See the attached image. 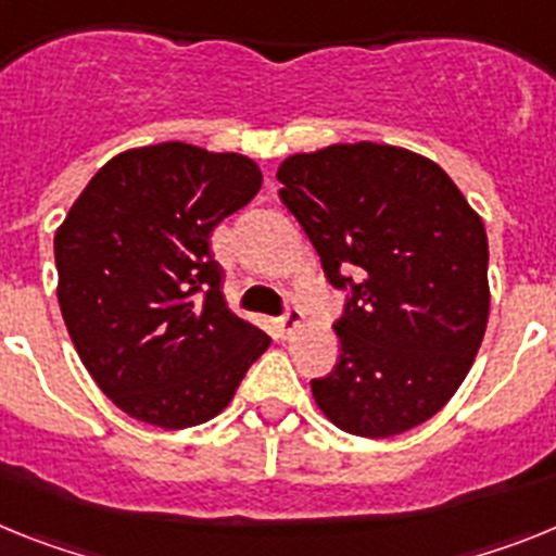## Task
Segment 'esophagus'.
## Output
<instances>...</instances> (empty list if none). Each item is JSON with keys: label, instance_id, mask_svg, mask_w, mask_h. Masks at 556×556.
I'll list each match as a JSON object with an SVG mask.
<instances>
[{"label": "esophagus", "instance_id": "esophagus-1", "mask_svg": "<svg viewBox=\"0 0 556 556\" xmlns=\"http://www.w3.org/2000/svg\"><path fill=\"white\" fill-rule=\"evenodd\" d=\"M302 321H305V313L299 311L296 305H288V311H285L282 316L277 318L279 332H282V336H291V332L296 330V327H302Z\"/></svg>", "mask_w": 556, "mask_h": 556}]
</instances>
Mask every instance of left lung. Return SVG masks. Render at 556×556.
I'll return each mask as SVG.
<instances>
[{"mask_svg":"<svg viewBox=\"0 0 556 556\" xmlns=\"http://www.w3.org/2000/svg\"><path fill=\"white\" fill-rule=\"evenodd\" d=\"M279 198L344 291L341 355L311 380L341 431L386 439L456 394L490 316L486 231L437 162L392 144H330L279 164Z\"/></svg>","mask_w":556,"mask_h":556,"instance_id":"left-lung-1","label":"left lung"}]
</instances>
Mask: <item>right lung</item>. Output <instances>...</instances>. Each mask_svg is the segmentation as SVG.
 <instances>
[{
	"mask_svg": "<svg viewBox=\"0 0 556 556\" xmlns=\"http://www.w3.org/2000/svg\"><path fill=\"white\" fill-rule=\"evenodd\" d=\"M263 173L185 142L105 162L55 231L58 305L77 355L128 417L190 428L220 414L271 338L220 293L212 229Z\"/></svg>",
	"mask_w": 556,
	"mask_h": 556,
	"instance_id": "add662e5",
	"label": "right lung"
}]
</instances>
